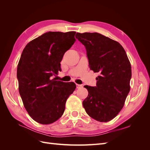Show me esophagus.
Listing matches in <instances>:
<instances>
[{
    "label": "esophagus",
    "instance_id": "obj_1",
    "mask_svg": "<svg viewBox=\"0 0 150 150\" xmlns=\"http://www.w3.org/2000/svg\"><path fill=\"white\" fill-rule=\"evenodd\" d=\"M81 87H82V85H81V84H76V88H80Z\"/></svg>",
    "mask_w": 150,
    "mask_h": 150
}]
</instances>
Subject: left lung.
Segmentation results:
<instances>
[{"mask_svg": "<svg viewBox=\"0 0 150 150\" xmlns=\"http://www.w3.org/2000/svg\"><path fill=\"white\" fill-rule=\"evenodd\" d=\"M76 38L86 50L91 70L99 72L96 86H84L88 96L83 102L87 114L108 122L124 106L130 90L131 67L124 48L115 40L97 33H78Z\"/></svg>", "mask_w": 150, "mask_h": 150, "instance_id": "obj_1", "label": "left lung"}]
</instances>
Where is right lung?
I'll return each instance as SVG.
<instances>
[{
  "label": "right lung",
  "mask_w": 150,
  "mask_h": 150,
  "mask_svg": "<svg viewBox=\"0 0 150 150\" xmlns=\"http://www.w3.org/2000/svg\"><path fill=\"white\" fill-rule=\"evenodd\" d=\"M76 32H48L31 40L22 52L17 66L19 91L24 106L36 122L49 125L64 113L74 83L56 81L61 71L64 53L76 41Z\"/></svg>",
  "instance_id": "add662e5"
}]
</instances>
